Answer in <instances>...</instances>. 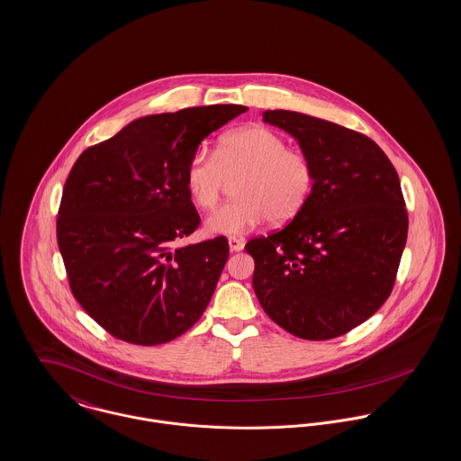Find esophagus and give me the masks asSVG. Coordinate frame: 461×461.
<instances>
[{"mask_svg": "<svg viewBox=\"0 0 461 461\" xmlns=\"http://www.w3.org/2000/svg\"><path fill=\"white\" fill-rule=\"evenodd\" d=\"M228 244H230V249H231L233 252H239V250L244 249V240H242V239L231 237V239H228Z\"/></svg>", "mask_w": 461, "mask_h": 461, "instance_id": "obj_1", "label": "esophagus"}]
</instances>
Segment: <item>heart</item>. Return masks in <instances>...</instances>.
<instances>
[{
    "label": "heart",
    "mask_w": 461,
    "mask_h": 461,
    "mask_svg": "<svg viewBox=\"0 0 461 461\" xmlns=\"http://www.w3.org/2000/svg\"><path fill=\"white\" fill-rule=\"evenodd\" d=\"M237 176L239 198L209 215V233L239 237L268 219L291 221L305 209L316 185V167L305 152L287 149L270 128L248 126L224 135L215 154L196 149L185 168V187L196 207L211 211L226 178Z\"/></svg>",
    "instance_id": "b5f03b06"
}]
</instances>
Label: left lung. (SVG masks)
I'll use <instances>...</instances> for the list:
<instances>
[{"label":"left lung","instance_id":"left-lung-1","mask_svg":"<svg viewBox=\"0 0 461 461\" xmlns=\"http://www.w3.org/2000/svg\"><path fill=\"white\" fill-rule=\"evenodd\" d=\"M263 121L298 140L316 185L287 226L246 244L254 293L291 335L340 337L374 316L394 285L409 228L400 178L355 130L291 110H267Z\"/></svg>","mask_w":461,"mask_h":461}]
</instances>
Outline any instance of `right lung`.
<instances>
[{"label": "right lung", "instance_id": "add662e5", "mask_svg": "<svg viewBox=\"0 0 461 461\" xmlns=\"http://www.w3.org/2000/svg\"><path fill=\"white\" fill-rule=\"evenodd\" d=\"M244 105L184 108L130 122L87 147L56 221L75 300L112 337L158 346L202 318L226 265V237L176 248L200 226L185 187L198 145Z\"/></svg>", "mask_w": 461, "mask_h": 461}]
</instances>
